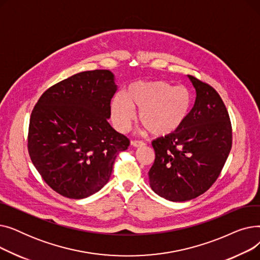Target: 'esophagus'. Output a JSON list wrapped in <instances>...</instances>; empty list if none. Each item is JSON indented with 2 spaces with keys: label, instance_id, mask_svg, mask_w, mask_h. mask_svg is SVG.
I'll use <instances>...</instances> for the list:
<instances>
[{
  "label": "esophagus",
  "instance_id": "34e87169",
  "mask_svg": "<svg viewBox=\"0 0 260 260\" xmlns=\"http://www.w3.org/2000/svg\"><path fill=\"white\" fill-rule=\"evenodd\" d=\"M132 145L135 147H142L145 145V143L141 141H132Z\"/></svg>",
  "mask_w": 260,
  "mask_h": 260
}]
</instances>
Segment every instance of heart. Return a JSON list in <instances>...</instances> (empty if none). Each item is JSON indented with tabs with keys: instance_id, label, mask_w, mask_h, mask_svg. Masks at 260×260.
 Here are the masks:
<instances>
[{
	"instance_id": "1",
	"label": "heart",
	"mask_w": 260,
	"mask_h": 260,
	"mask_svg": "<svg viewBox=\"0 0 260 260\" xmlns=\"http://www.w3.org/2000/svg\"><path fill=\"white\" fill-rule=\"evenodd\" d=\"M193 94L165 80H140L112 101V118L120 132H125L138 111V122L154 137H169L179 132L192 114Z\"/></svg>"
}]
</instances>
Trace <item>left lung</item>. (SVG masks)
I'll list each match as a JSON object with an SVG mask.
<instances>
[{
  "label": "left lung",
  "mask_w": 260,
  "mask_h": 260,
  "mask_svg": "<svg viewBox=\"0 0 260 260\" xmlns=\"http://www.w3.org/2000/svg\"><path fill=\"white\" fill-rule=\"evenodd\" d=\"M187 77L196 90L192 114L179 132L152 142L156 158L148 172L154 192L175 202L207 192L232 147V125L220 95L209 84Z\"/></svg>",
  "instance_id": "8db88e82"
}]
</instances>
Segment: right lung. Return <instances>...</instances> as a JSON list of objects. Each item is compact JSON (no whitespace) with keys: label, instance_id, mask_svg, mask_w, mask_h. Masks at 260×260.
Returning <instances> with one entry per match:
<instances>
[{"label":"right lung","instance_id":"add662e5","mask_svg":"<svg viewBox=\"0 0 260 260\" xmlns=\"http://www.w3.org/2000/svg\"><path fill=\"white\" fill-rule=\"evenodd\" d=\"M112 72H82L48 88L30 116L28 153L44 181L60 195L83 199L111 178L129 140L108 123L117 91Z\"/></svg>","mask_w":260,"mask_h":260}]
</instances>
